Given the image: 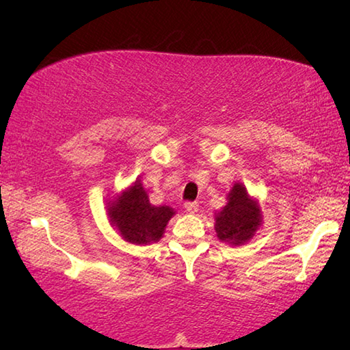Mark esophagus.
Returning a JSON list of instances; mask_svg holds the SVG:
<instances>
[{
  "mask_svg": "<svg viewBox=\"0 0 350 350\" xmlns=\"http://www.w3.org/2000/svg\"><path fill=\"white\" fill-rule=\"evenodd\" d=\"M185 210L187 213H191V215H194V213H198L199 210V204L198 202H185Z\"/></svg>",
  "mask_w": 350,
  "mask_h": 350,
  "instance_id": "esophagus-1",
  "label": "esophagus"
}]
</instances>
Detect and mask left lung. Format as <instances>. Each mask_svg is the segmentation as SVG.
Instances as JSON below:
<instances>
[{"mask_svg": "<svg viewBox=\"0 0 350 350\" xmlns=\"http://www.w3.org/2000/svg\"><path fill=\"white\" fill-rule=\"evenodd\" d=\"M227 205L216 213L215 230L222 242L241 245L250 241L262 222L258 200L248 196L242 183H234L227 196Z\"/></svg>", "mask_w": 350, "mask_h": 350, "instance_id": "left-lung-1", "label": "left lung"}]
</instances>
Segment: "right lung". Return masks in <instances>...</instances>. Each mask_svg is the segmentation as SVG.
I'll list each match as a JSON object with an SVG mask.
<instances>
[{
	"label": "right lung",
	"instance_id": "1",
	"mask_svg": "<svg viewBox=\"0 0 350 350\" xmlns=\"http://www.w3.org/2000/svg\"><path fill=\"white\" fill-rule=\"evenodd\" d=\"M173 215L174 210L171 206L150 204V198L140 180H135L133 187L108 205L111 224L117 227L123 239L137 245L161 239Z\"/></svg>",
	"mask_w": 350,
	"mask_h": 350
}]
</instances>
